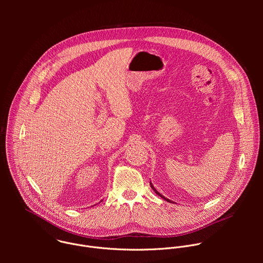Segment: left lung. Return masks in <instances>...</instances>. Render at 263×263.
Instances as JSON below:
<instances>
[{
	"label": "left lung",
	"instance_id": "left-lung-1",
	"mask_svg": "<svg viewBox=\"0 0 263 263\" xmlns=\"http://www.w3.org/2000/svg\"><path fill=\"white\" fill-rule=\"evenodd\" d=\"M151 187H152V190H153V191H154V192H155V193H156V195H158V196H160V197H161V198H162V199H163V200H165V201H167V202H171V203H172V201H171V200H168V199H166V198H164V197H163V196H161V195H160V194H159V193H158V192H157V191H156V190H155V187H154V186H153V185H152V183H151Z\"/></svg>",
	"mask_w": 263,
	"mask_h": 263
}]
</instances>
